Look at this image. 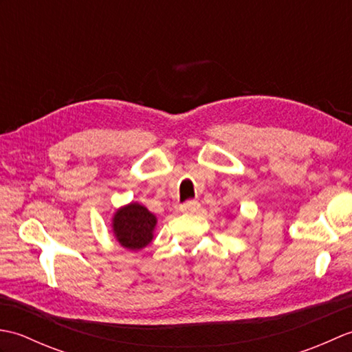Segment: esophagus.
Segmentation results:
<instances>
[{
	"mask_svg": "<svg viewBox=\"0 0 352 352\" xmlns=\"http://www.w3.org/2000/svg\"><path fill=\"white\" fill-rule=\"evenodd\" d=\"M199 207H201V204L198 203V201L190 199V201H186L184 204H182L180 210L183 213H198L199 212Z\"/></svg>",
	"mask_w": 352,
	"mask_h": 352,
	"instance_id": "34e87169",
	"label": "esophagus"
}]
</instances>
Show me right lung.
Masks as SVG:
<instances>
[{
    "label": "right lung",
    "mask_w": 352,
    "mask_h": 352,
    "mask_svg": "<svg viewBox=\"0 0 352 352\" xmlns=\"http://www.w3.org/2000/svg\"><path fill=\"white\" fill-rule=\"evenodd\" d=\"M155 226V214L139 203H130L118 208L111 219L116 241L130 251H139L151 243Z\"/></svg>",
    "instance_id": "1"
}]
</instances>
